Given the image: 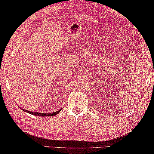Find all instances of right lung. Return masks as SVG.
<instances>
[{
  "label": "right lung",
  "mask_w": 154,
  "mask_h": 154,
  "mask_svg": "<svg viewBox=\"0 0 154 154\" xmlns=\"http://www.w3.org/2000/svg\"><path fill=\"white\" fill-rule=\"evenodd\" d=\"M23 111L27 112V113H29L31 114H33V115L35 116H55L57 115V114L59 113V112L61 111L60 109V110H57L55 112H53V113H40V112H31V111H29V110H26L24 109H22Z\"/></svg>",
  "instance_id": "add662e5"
}]
</instances>
